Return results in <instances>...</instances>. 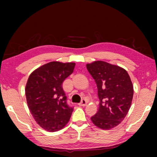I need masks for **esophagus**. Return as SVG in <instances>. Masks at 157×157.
Wrapping results in <instances>:
<instances>
[{"mask_svg":"<svg viewBox=\"0 0 157 157\" xmlns=\"http://www.w3.org/2000/svg\"><path fill=\"white\" fill-rule=\"evenodd\" d=\"M86 104H87V101H86V100H85V99H83L81 101V103H79L78 104L79 106H84Z\"/></svg>","mask_w":157,"mask_h":157,"instance_id":"obj_1","label":"esophagus"}]
</instances>
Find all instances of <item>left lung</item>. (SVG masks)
Here are the masks:
<instances>
[{
  "instance_id": "1",
  "label": "left lung",
  "mask_w": 157,
  "mask_h": 157,
  "mask_svg": "<svg viewBox=\"0 0 157 157\" xmlns=\"http://www.w3.org/2000/svg\"><path fill=\"white\" fill-rule=\"evenodd\" d=\"M97 86L100 104L91 118L97 127L109 130L119 125L128 112L134 95L129 75L124 68L102 61L86 64Z\"/></svg>"
}]
</instances>
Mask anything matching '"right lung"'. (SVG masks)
I'll use <instances>...</instances> for the list:
<instances>
[{"instance_id": "obj_1", "label": "right lung", "mask_w": 157, "mask_h": 157, "mask_svg": "<svg viewBox=\"0 0 157 157\" xmlns=\"http://www.w3.org/2000/svg\"><path fill=\"white\" fill-rule=\"evenodd\" d=\"M75 63L51 61L33 71L25 86L28 106L40 127L50 132L63 128L74 109L66 103L62 87L74 71Z\"/></svg>"}]
</instances>
